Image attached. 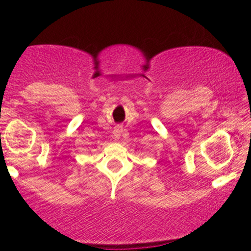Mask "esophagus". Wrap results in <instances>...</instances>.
Instances as JSON below:
<instances>
[{
	"instance_id": "esophagus-1",
	"label": "esophagus",
	"mask_w": 251,
	"mask_h": 251,
	"mask_svg": "<svg viewBox=\"0 0 251 251\" xmlns=\"http://www.w3.org/2000/svg\"><path fill=\"white\" fill-rule=\"evenodd\" d=\"M123 133H125V129H123L122 126H116L115 129H113V135H115L116 139H120Z\"/></svg>"
}]
</instances>
